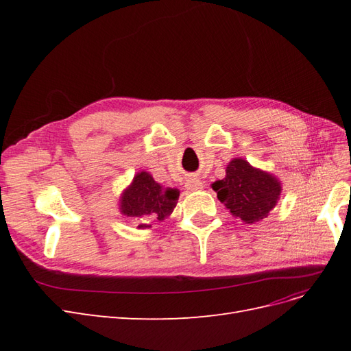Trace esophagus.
Masks as SVG:
<instances>
[{
	"instance_id": "34e87169",
	"label": "esophagus",
	"mask_w": 351,
	"mask_h": 351,
	"mask_svg": "<svg viewBox=\"0 0 351 351\" xmlns=\"http://www.w3.org/2000/svg\"><path fill=\"white\" fill-rule=\"evenodd\" d=\"M186 189L190 190V192H195V190L204 189V183H202L199 178H189L186 182Z\"/></svg>"
}]
</instances>
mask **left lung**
<instances>
[{
  "mask_svg": "<svg viewBox=\"0 0 351 351\" xmlns=\"http://www.w3.org/2000/svg\"><path fill=\"white\" fill-rule=\"evenodd\" d=\"M212 189L217 197L234 217L246 224L263 219L277 204L281 184L271 174L253 168L241 158L232 159L224 180H218Z\"/></svg>",
  "mask_w": 351,
  "mask_h": 351,
  "instance_id": "1",
  "label": "left lung"
}]
</instances>
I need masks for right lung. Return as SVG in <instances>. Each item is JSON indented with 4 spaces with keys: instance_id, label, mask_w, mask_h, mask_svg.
Listing matches in <instances>:
<instances>
[{
    "instance_id": "right-lung-1",
    "label": "right lung",
    "mask_w": 351,
    "mask_h": 351,
    "mask_svg": "<svg viewBox=\"0 0 351 351\" xmlns=\"http://www.w3.org/2000/svg\"><path fill=\"white\" fill-rule=\"evenodd\" d=\"M180 192L174 187H162L146 171L137 174L132 186L121 197V212L127 217L141 218L137 228H147V221H162L174 210Z\"/></svg>"
}]
</instances>
